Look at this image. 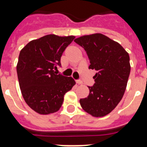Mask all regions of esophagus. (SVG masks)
<instances>
[{"mask_svg": "<svg viewBox=\"0 0 147 147\" xmlns=\"http://www.w3.org/2000/svg\"><path fill=\"white\" fill-rule=\"evenodd\" d=\"M76 84H78V85H82L83 84V82L82 80H76Z\"/></svg>", "mask_w": 147, "mask_h": 147, "instance_id": "1", "label": "esophagus"}]
</instances>
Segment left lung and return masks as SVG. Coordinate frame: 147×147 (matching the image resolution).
<instances>
[{
    "label": "left lung",
    "mask_w": 147,
    "mask_h": 147,
    "mask_svg": "<svg viewBox=\"0 0 147 147\" xmlns=\"http://www.w3.org/2000/svg\"><path fill=\"white\" fill-rule=\"evenodd\" d=\"M74 42L86 51L89 69L97 71L93 76L95 84L88 87V96L80 100L81 107L94 117L105 116L124 94L130 73L129 54L120 44L102 34L85 35Z\"/></svg>",
    "instance_id": "obj_1"
}]
</instances>
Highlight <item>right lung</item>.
Instances as JSON below:
<instances>
[{
  "instance_id": "right-lung-1",
  "label": "right lung",
  "mask_w": 147,
  "mask_h": 147,
  "mask_svg": "<svg viewBox=\"0 0 147 147\" xmlns=\"http://www.w3.org/2000/svg\"><path fill=\"white\" fill-rule=\"evenodd\" d=\"M74 36L45 35L30 41L20 51L17 73L23 97L35 112L42 115L59 110L64 95L76 84L72 77L56 74L60 59Z\"/></svg>"
}]
</instances>
